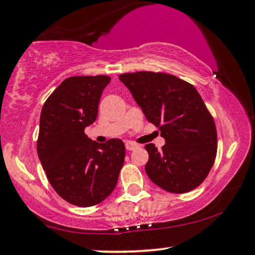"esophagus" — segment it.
<instances>
[{
    "label": "esophagus",
    "instance_id": "esophagus-1",
    "mask_svg": "<svg viewBox=\"0 0 255 255\" xmlns=\"http://www.w3.org/2000/svg\"><path fill=\"white\" fill-rule=\"evenodd\" d=\"M136 147H138L137 144H135V143H132V142H127L126 143V149L128 151H132L134 149H136Z\"/></svg>",
    "mask_w": 255,
    "mask_h": 255
}]
</instances>
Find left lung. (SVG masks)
<instances>
[{
    "label": "left lung",
    "instance_id": "left-lung-1",
    "mask_svg": "<svg viewBox=\"0 0 255 255\" xmlns=\"http://www.w3.org/2000/svg\"><path fill=\"white\" fill-rule=\"evenodd\" d=\"M144 116L159 127L165 145L146 144L145 172L168 192L191 191L210 173L216 157V128L203 98L175 75L154 72L121 74Z\"/></svg>",
    "mask_w": 255,
    "mask_h": 255
}]
</instances>
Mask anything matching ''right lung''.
Listing matches in <instances>:
<instances>
[{
    "label": "right lung",
    "instance_id": "add662e5",
    "mask_svg": "<svg viewBox=\"0 0 255 255\" xmlns=\"http://www.w3.org/2000/svg\"><path fill=\"white\" fill-rule=\"evenodd\" d=\"M110 81L108 75L67 78L41 111L36 144L41 165L55 191L80 207L94 206L111 195L126 155L121 139L97 143L85 134L96 120Z\"/></svg>",
    "mask_w": 255,
    "mask_h": 255
}]
</instances>
